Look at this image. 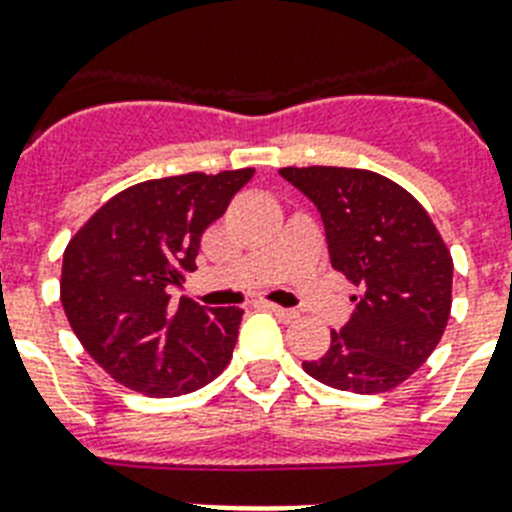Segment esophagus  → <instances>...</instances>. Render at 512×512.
Masks as SVG:
<instances>
[{"label":"esophagus","instance_id":"esophagus-1","mask_svg":"<svg viewBox=\"0 0 512 512\" xmlns=\"http://www.w3.org/2000/svg\"><path fill=\"white\" fill-rule=\"evenodd\" d=\"M269 311H272L277 319H282V322H293V319H298V311L295 308H282V306H274V303H264Z\"/></svg>","mask_w":512,"mask_h":512}]
</instances>
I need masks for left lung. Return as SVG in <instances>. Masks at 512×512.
Returning a JSON list of instances; mask_svg holds the SVG:
<instances>
[{
  "mask_svg": "<svg viewBox=\"0 0 512 512\" xmlns=\"http://www.w3.org/2000/svg\"><path fill=\"white\" fill-rule=\"evenodd\" d=\"M316 206L329 261L361 295L306 374L335 390L379 395L411 377L432 356L450 319L453 259L437 227L398 183L348 167H285Z\"/></svg>",
  "mask_w": 512,
  "mask_h": 512,
  "instance_id": "obj_1",
  "label": "left lung"
}]
</instances>
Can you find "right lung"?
<instances>
[{
    "label": "right lung",
    "mask_w": 512,
    "mask_h": 512,
    "mask_svg": "<svg viewBox=\"0 0 512 512\" xmlns=\"http://www.w3.org/2000/svg\"><path fill=\"white\" fill-rule=\"evenodd\" d=\"M253 170L146 180L88 219L62 259V308L88 356L114 382L175 398L222 374L243 311L183 301L167 287L196 269L201 235Z\"/></svg>",
    "instance_id": "1"
}]
</instances>
